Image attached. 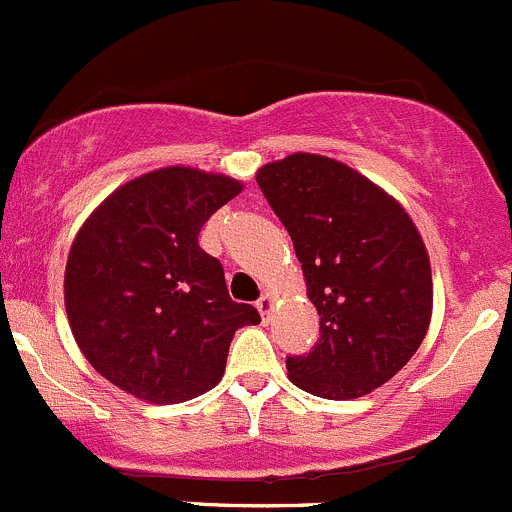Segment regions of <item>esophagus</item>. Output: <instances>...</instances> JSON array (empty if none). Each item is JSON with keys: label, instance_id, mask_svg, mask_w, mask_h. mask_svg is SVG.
I'll use <instances>...</instances> for the list:
<instances>
[{"label": "esophagus", "instance_id": "obj_1", "mask_svg": "<svg viewBox=\"0 0 512 512\" xmlns=\"http://www.w3.org/2000/svg\"><path fill=\"white\" fill-rule=\"evenodd\" d=\"M256 308H258V313H261V316L268 321V316H271V311H273V296H271V293H263V296L256 301Z\"/></svg>", "mask_w": 512, "mask_h": 512}]
</instances>
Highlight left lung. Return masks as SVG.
Returning <instances> with one entry per match:
<instances>
[{
	"instance_id": "obj_1",
	"label": "left lung",
	"mask_w": 512,
	"mask_h": 512,
	"mask_svg": "<svg viewBox=\"0 0 512 512\" xmlns=\"http://www.w3.org/2000/svg\"><path fill=\"white\" fill-rule=\"evenodd\" d=\"M291 234L321 338L286 358L288 378L328 401L381 388L413 358L433 313L430 258L408 211L351 166L286 156L256 174Z\"/></svg>"
}]
</instances>
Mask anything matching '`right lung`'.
I'll return each instance as SVG.
<instances>
[{
  "label": "right lung",
  "mask_w": 512,
  "mask_h": 512,
  "mask_svg": "<svg viewBox=\"0 0 512 512\" xmlns=\"http://www.w3.org/2000/svg\"><path fill=\"white\" fill-rule=\"evenodd\" d=\"M244 184L164 166L121 184L69 249L64 306L86 361L124 393L169 406L211 391L241 326L261 316L229 298L199 231Z\"/></svg>",
  "instance_id": "right-lung-1"
}]
</instances>
